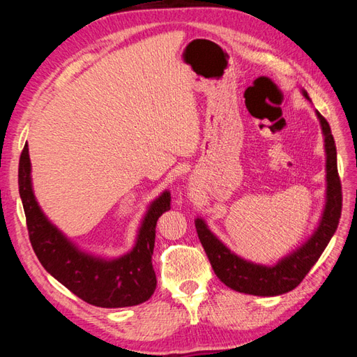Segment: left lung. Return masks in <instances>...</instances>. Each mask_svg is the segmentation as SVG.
Wrapping results in <instances>:
<instances>
[{
    "mask_svg": "<svg viewBox=\"0 0 357 357\" xmlns=\"http://www.w3.org/2000/svg\"><path fill=\"white\" fill-rule=\"evenodd\" d=\"M302 95L310 100L305 90H302ZM316 115L321 123L325 155H327V162H325L327 193H325V207L319 225L304 244L279 259L275 265L255 264L234 255L229 247H225L202 218L195 219L196 231L215 275L234 291L253 296H279L291 291L312 270L337 229L340 210H342V187L337 174L336 144L327 119L319 112H316Z\"/></svg>",
    "mask_w": 357,
    "mask_h": 357,
    "instance_id": "8db88e82",
    "label": "left lung"
}]
</instances>
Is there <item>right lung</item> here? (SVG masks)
Here are the masks:
<instances>
[{
    "label": "right lung",
    "mask_w": 357,
    "mask_h": 357,
    "mask_svg": "<svg viewBox=\"0 0 357 357\" xmlns=\"http://www.w3.org/2000/svg\"><path fill=\"white\" fill-rule=\"evenodd\" d=\"M30 172L32 165L26 144L18 169L20 196L30 244L43 267L87 304L121 308L149 301L156 288V275L151 265L156 222L164 211L170 210V192H162L149 206L130 252L115 259H105L82 252L49 221L36 202Z\"/></svg>",
    "instance_id": "right-lung-1"
}]
</instances>
